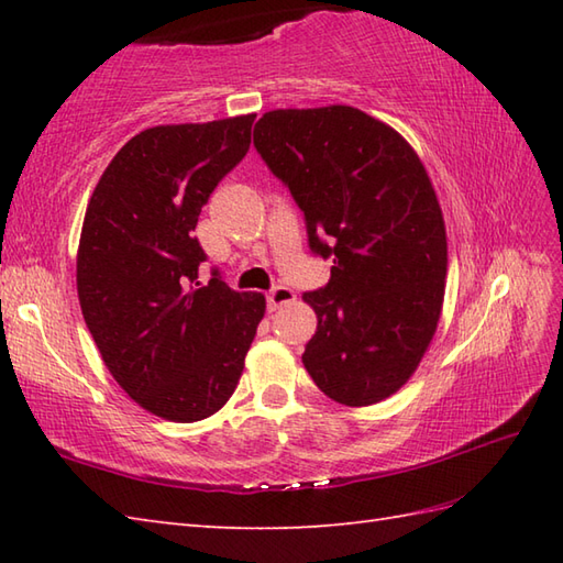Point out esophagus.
<instances>
[{"label":"esophagus","mask_w":563,"mask_h":563,"mask_svg":"<svg viewBox=\"0 0 563 563\" xmlns=\"http://www.w3.org/2000/svg\"><path fill=\"white\" fill-rule=\"evenodd\" d=\"M292 300H295V292L288 288V285H275V288L266 295V302H268L271 312H275V309L288 305Z\"/></svg>","instance_id":"34e87169"}]
</instances>
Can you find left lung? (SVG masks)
Returning a JSON list of instances; mask_svg holds the SVG:
<instances>
[{"mask_svg":"<svg viewBox=\"0 0 563 563\" xmlns=\"http://www.w3.org/2000/svg\"><path fill=\"white\" fill-rule=\"evenodd\" d=\"M254 147L305 214L331 280L305 292L317 333L302 363L345 406L397 391L433 339L448 275L435 190L397 130L351 106L263 113Z\"/></svg>","mask_w":563,"mask_h":563,"instance_id":"1","label":"left lung"}]
</instances>
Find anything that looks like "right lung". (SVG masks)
I'll use <instances>...</instances> for the list:
<instances>
[{
	"mask_svg": "<svg viewBox=\"0 0 563 563\" xmlns=\"http://www.w3.org/2000/svg\"><path fill=\"white\" fill-rule=\"evenodd\" d=\"M254 113L157 125L106 166L84 214L77 292L106 367L142 409L194 423L220 411L242 377L266 312L261 292H236L208 261L200 208L246 157Z\"/></svg>",
	"mask_w": 563,
	"mask_h": 563,
	"instance_id": "1",
	"label": "right lung"
}]
</instances>
